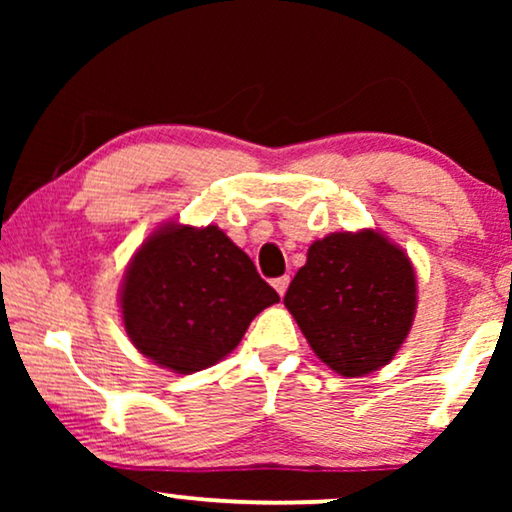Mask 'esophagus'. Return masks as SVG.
Here are the masks:
<instances>
[{
	"instance_id": "esophagus-1",
	"label": "esophagus",
	"mask_w": 512,
	"mask_h": 512,
	"mask_svg": "<svg viewBox=\"0 0 512 512\" xmlns=\"http://www.w3.org/2000/svg\"><path fill=\"white\" fill-rule=\"evenodd\" d=\"M289 282H291V277H289V275H284V277H277L275 282H272V286H275L279 296H284L286 289H289Z\"/></svg>"
}]
</instances>
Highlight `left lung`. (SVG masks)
I'll list each match as a JSON object with an SVG mask.
<instances>
[{
    "instance_id": "8db88e82",
    "label": "left lung",
    "mask_w": 512,
    "mask_h": 512,
    "mask_svg": "<svg viewBox=\"0 0 512 512\" xmlns=\"http://www.w3.org/2000/svg\"><path fill=\"white\" fill-rule=\"evenodd\" d=\"M314 354L345 377L387 366L417 310L410 258L377 230L331 233L310 244L284 296Z\"/></svg>"
}]
</instances>
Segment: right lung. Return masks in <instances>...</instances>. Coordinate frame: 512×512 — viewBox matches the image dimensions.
<instances>
[{"mask_svg": "<svg viewBox=\"0 0 512 512\" xmlns=\"http://www.w3.org/2000/svg\"><path fill=\"white\" fill-rule=\"evenodd\" d=\"M275 303L277 291L219 226L167 223L142 242L121 286L132 345L179 375L219 363Z\"/></svg>", "mask_w": 512, "mask_h": 512, "instance_id": "obj_1", "label": "right lung"}]
</instances>
